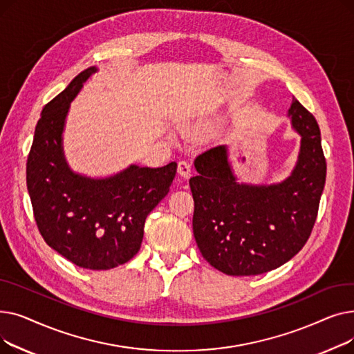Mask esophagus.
<instances>
[{"label":"esophagus","mask_w":354,"mask_h":354,"mask_svg":"<svg viewBox=\"0 0 354 354\" xmlns=\"http://www.w3.org/2000/svg\"><path fill=\"white\" fill-rule=\"evenodd\" d=\"M178 172L179 175H182L183 178H188L192 172V165L188 160H179L178 162Z\"/></svg>","instance_id":"obj_1"}]
</instances>
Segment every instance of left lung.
<instances>
[{
	"label": "left lung",
	"mask_w": 354,
	"mask_h": 354,
	"mask_svg": "<svg viewBox=\"0 0 354 354\" xmlns=\"http://www.w3.org/2000/svg\"><path fill=\"white\" fill-rule=\"evenodd\" d=\"M288 116L301 147L292 174L281 183H238L224 145L195 159L198 175L189 179L194 235L202 257L228 275H258L281 267L311 235L327 169L320 127L295 99Z\"/></svg>",
	"instance_id": "8db88e82"
}]
</instances>
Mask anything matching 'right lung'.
Wrapping results in <instances>:
<instances>
[{
    "instance_id": "obj_1",
    "label": "right lung",
    "mask_w": 354,
    "mask_h": 354,
    "mask_svg": "<svg viewBox=\"0 0 354 354\" xmlns=\"http://www.w3.org/2000/svg\"><path fill=\"white\" fill-rule=\"evenodd\" d=\"M93 73L96 67L82 71L44 106L27 159V188L37 228L54 251L77 267L110 270L140 250L146 216L169 192L176 163L132 165L106 179L68 169L62 147L64 119Z\"/></svg>"
}]
</instances>
